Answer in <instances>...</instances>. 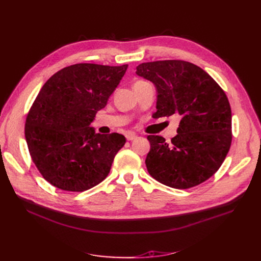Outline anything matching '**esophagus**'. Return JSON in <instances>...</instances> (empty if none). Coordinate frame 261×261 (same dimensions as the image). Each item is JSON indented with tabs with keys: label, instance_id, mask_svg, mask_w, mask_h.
<instances>
[{
	"label": "esophagus",
	"instance_id": "34e87169",
	"mask_svg": "<svg viewBox=\"0 0 261 261\" xmlns=\"http://www.w3.org/2000/svg\"><path fill=\"white\" fill-rule=\"evenodd\" d=\"M126 139H127V141H133V140L136 139V134L132 133V132H129L126 135Z\"/></svg>",
	"mask_w": 261,
	"mask_h": 261
}]
</instances>
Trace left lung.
Returning <instances> with one entry per match:
<instances>
[{"instance_id":"left-lung-1","label":"left lung","mask_w":261,"mask_h":261,"mask_svg":"<svg viewBox=\"0 0 261 261\" xmlns=\"http://www.w3.org/2000/svg\"><path fill=\"white\" fill-rule=\"evenodd\" d=\"M136 75L156 90L154 118H180L177 134L166 143L149 135L148 172L160 183L186 189L220 168L231 143V111L224 91L201 67L182 60L145 62Z\"/></svg>"}]
</instances>
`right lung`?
Segmentation results:
<instances>
[{
  "label": "right lung",
  "mask_w": 261,
  "mask_h": 261,
  "mask_svg": "<svg viewBox=\"0 0 261 261\" xmlns=\"http://www.w3.org/2000/svg\"><path fill=\"white\" fill-rule=\"evenodd\" d=\"M127 67L70 65L40 90L26 117L25 139L38 170L55 187L84 191L109 174L126 138L96 133L91 122L107 106Z\"/></svg>",
  "instance_id": "add662e5"
}]
</instances>
